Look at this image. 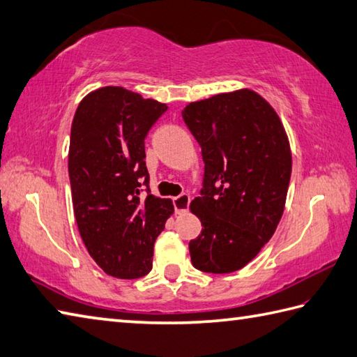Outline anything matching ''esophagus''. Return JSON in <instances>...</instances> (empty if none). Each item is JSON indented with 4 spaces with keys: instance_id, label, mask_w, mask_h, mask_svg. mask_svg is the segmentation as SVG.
I'll list each match as a JSON object with an SVG mask.
<instances>
[{
    "instance_id": "obj_1",
    "label": "esophagus",
    "mask_w": 357,
    "mask_h": 357,
    "mask_svg": "<svg viewBox=\"0 0 357 357\" xmlns=\"http://www.w3.org/2000/svg\"><path fill=\"white\" fill-rule=\"evenodd\" d=\"M188 204H190V197H188L187 193H181L179 197L173 199V206H174V211H176V213L187 212Z\"/></svg>"
}]
</instances>
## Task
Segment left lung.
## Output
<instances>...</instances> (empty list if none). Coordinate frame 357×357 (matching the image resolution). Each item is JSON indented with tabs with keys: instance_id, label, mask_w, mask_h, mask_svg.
Masks as SVG:
<instances>
[{
	"instance_id": "obj_1",
	"label": "left lung",
	"mask_w": 357,
	"mask_h": 357,
	"mask_svg": "<svg viewBox=\"0 0 357 357\" xmlns=\"http://www.w3.org/2000/svg\"><path fill=\"white\" fill-rule=\"evenodd\" d=\"M183 117L204 160V188L190 202L202 225L188 243L192 264L229 274L257 257L282 220L289 139L271 103L248 88L188 103Z\"/></svg>"
}]
</instances>
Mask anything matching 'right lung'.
Returning a JSON list of instances; mask_svg holds the SVG:
<instances>
[{"label": "right lung", "instance_id": "add662e5", "mask_svg": "<svg viewBox=\"0 0 357 357\" xmlns=\"http://www.w3.org/2000/svg\"><path fill=\"white\" fill-rule=\"evenodd\" d=\"M167 105L122 86L83 97L71 127L68 169L77 226L93 260L116 278L153 266V246L173 201L150 193L145 136Z\"/></svg>", "mask_w": 357, "mask_h": 357}]
</instances>
